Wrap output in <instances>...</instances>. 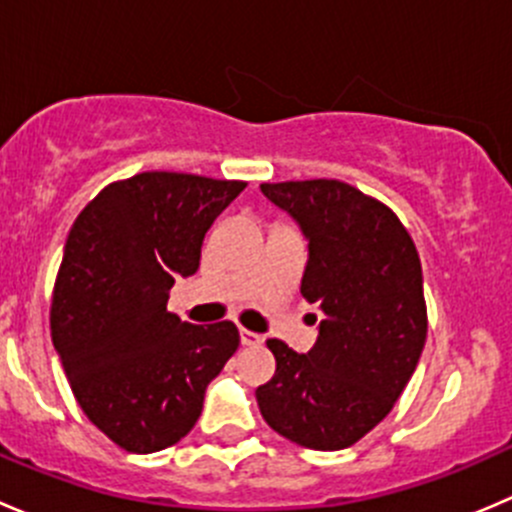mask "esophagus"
Instances as JSON below:
<instances>
[{
    "mask_svg": "<svg viewBox=\"0 0 512 512\" xmlns=\"http://www.w3.org/2000/svg\"><path fill=\"white\" fill-rule=\"evenodd\" d=\"M240 342L242 347H257V344L262 342V337L260 334L250 332V329H240Z\"/></svg>",
    "mask_w": 512,
    "mask_h": 512,
    "instance_id": "1",
    "label": "esophagus"
}]
</instances>
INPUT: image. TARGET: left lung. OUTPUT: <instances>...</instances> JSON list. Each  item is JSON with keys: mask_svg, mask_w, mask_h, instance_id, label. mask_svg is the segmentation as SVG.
<instances>
[{"mask_svg": "<svg viewBox=\"0 0 512 512\" xmlns=\"http://www.w3.org/2000/svg\"><path fill=\"white\" fill-rule=\"evenodd\" d=\"M260 188L309 240L302 297L324 312L307 354L267 339L277 369L255 391L260 414L304 448H349L394 409L426 344L416 245L394 210L342 180Z\"/></svg>", "mask_w": 512, "mask_h": 512, "instance_id": "left-lung-1", "label": "left lung"}]
</instances>
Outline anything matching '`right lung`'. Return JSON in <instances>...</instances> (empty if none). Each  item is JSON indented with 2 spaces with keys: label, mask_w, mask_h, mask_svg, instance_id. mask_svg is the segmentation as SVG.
<instances>
[{
  "label": "right lung",
  "mask_w": 512,
  "mask_h": 512,
  "mask_svg": "<svg viewBox=\"0 0 512 512\" xmlns=\"http://www.w3.org/2000/svg\"><path fill=\"white\" fill-rule=\"evenodd\" d=\"M245 185L148 170L106 185L71 227L51 339L81 411L123 451L156 453L188 436L240 347L232 322H180L165 304Z\"/></svg>",
  "instance_id": "right-lung-1"
}]
</instances>
